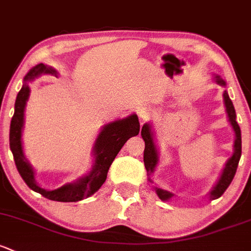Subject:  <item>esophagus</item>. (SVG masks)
Instances as JSON below:
<instances>
[{"label": "esophagus", "mask_w": 251, "mask_h": 251, "mask_svg": "<svg viewBox=\"0 0 251 251\" xmlns=\"http://www.w3.org/2000/svg\"><path fill=\"white\" fill-rule=\"evenodd\" d=\"M137 113H138V118L139 120H141V123H143V121L148 120V119L151 117V109H150L149 107H146V105L139 108Z\"/></svg>", "instance_id": "obj_1"}]
</instances>
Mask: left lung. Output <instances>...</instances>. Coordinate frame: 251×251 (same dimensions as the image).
I'll use <instances>...</instances> for the list:
<instances>
[{"instance_id": "1", "label": "left lung", "mask_w": 251, "mask_h": 251, "mask_svg": "<svg viewBox=\"0 0 251 251\" xmlns=\"http://www.w3.org/2000/svg\"><path fill=\"white\" fill-rule=\"evenodd\" d=\"M214 81L216 84H219L220 86H226V81L224 80L220 75H214ZM224 97V104H225L226 108V114H227L228 123H230L232 130H233L234 133V143H233V154L232 156L226 161L225 166H224V170L221 172L220 176L216 180L215 185L213 186V189L210 190L209 194H208V197L209 200H216L226 191V189L228 188V185L231 184L232 179H233L234 174H236L237 167H238L239 159H241L242 155V136H241V128H239L238 123L236 121V110H234L233 103H232L230 96H228L227 91H224L223 94ZM142 138L144 139V143H146V149H144V166H146V170L148 172V176H149V181L151 184H154L152 179L150 176H152V173L156 170L157 165H159L160 161V151L159 148L156 146V142H155V136L154 131L151 128V124L146 123L142 127L141 131ZM152 189L155 190L156 195L159 196L161 201H170L172 200L176 195L172 194L171 191H167V190H163L159 188V186L154 185Z\"/></svg>"}]
</instances>
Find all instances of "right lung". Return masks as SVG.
<instances>
[{
	"label": "right lung",
	"mask_w": 251,
	"mask_h": 251,
	"mask_svg": "<svg viewBox=\"0 0 251 251\" xmlns=\"http://www.w3.org/2000/svg\"><path fill=\"white\" fill-rule=\"evenodd\" d=\"M42 75H54L57 77V71L50 66L39 63L31 68L24 77L23 88L18 92L14 104V115L10 121L9 147L14 156L15 165L21 178L33 191L43 195L51 201L78 202L88 199L102 186L107 179V173L118 152L128 138L139 133V121L136 114H131L124 119L105 124L100 131L94 147L92 156L94 165L88 173L83 174L75 180L66 183L65 185L54 190H47L39 186L36 181V173L31 163L26 160L23 148V130L25 124V108L30 97L28 83Z\"/></svg>",
	"instance_id": "1"
}]
</instances>
